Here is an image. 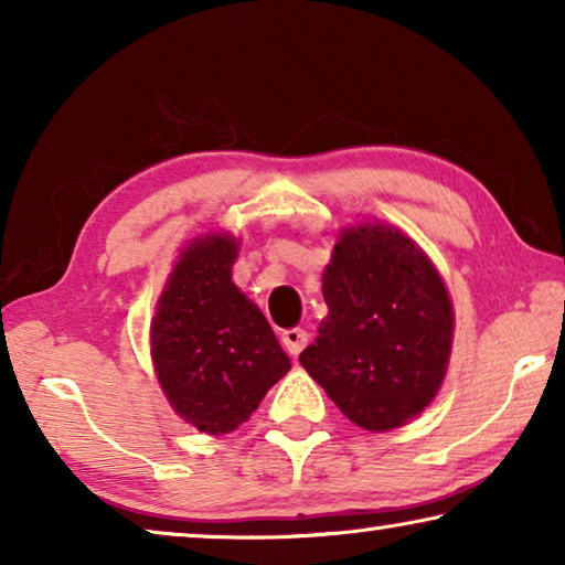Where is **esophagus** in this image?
Returning a JSON list of instances; mask_svg holds the SVG:
<instances>
[{
    "label": "esophagus",
    "mask_w": 565,
    "mask_h": 565,
    "mask_svg": "<svg viewBox=\"0 0 565 565\" xmlns=\"http://www.w3.org/2000/svg\"><path fill=\"white\" fill-rule=\"evenodd\" d=\"M281 343H284V349L291 353V356H299L306 343H309V333H306L303 329H286V331H281Z\"/></svg>",
    "instance_id": "34e87169"
}]
</instances>
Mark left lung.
<instances>
[{"label": "left lung", "mask_w": 565, "mask_h": 565, "mask_svg": "<svg viewBox=\"0 0 565 565\" xmlns=\"http://www.w3.org/2000/svg\"><path fill=\"white\" fill-rule=\"evenodd\" d=\"M329 317L301 366L366 431L431 404L454 341V309L428 256L398 228H347L323 274Z\"/></svg>", "instance_id": "8db88e82"}]
</instances>
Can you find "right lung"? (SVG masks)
Here are the masks:
<instances>
[{
	"label": "right lung",
	"instance_id": "obj_1",
	"mask_svg": "<svg viewBox=\"0 0 565 565\" xmlns=\"http://www.w3.org/2000/svg\"><path fill=\"white\" fill-rule=\"evenodd\" d=\"M236 242L196 238L181 252L151 323V359L186 424L228 434L291 369L264 313L236 289Z\"/></svg>",
	"mask_w": 565,
	"mask_h": 565
}]
</instances>
